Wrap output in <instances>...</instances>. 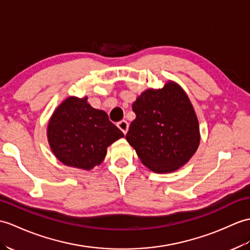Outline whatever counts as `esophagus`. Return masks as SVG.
<instances>
[{
    "mask_svg": "<svg viewBox=\"0 0 250 250\" xmlns=\"http://www.w3.org/2000/svg\"><path fill=\"white\" fill-rule=\"evenodd\" d=\"M117 126L119 127V129L123 131L124 134L125 135L126 132H127V129H129V124H127L126 120H121L119 121V123L117 124Z\"/></svg>",
    "mask_w": 250,
    "mask_h": 250,
    "instance_id": "34e87169",
    "label": "esophagus"
}]
</instances>
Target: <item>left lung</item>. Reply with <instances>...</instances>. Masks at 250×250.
Masks as SVG:
<instances>
[{
	"instance_id": "8db88e82",
	"label": "left lung",
	"mask_w": 250,
	"mask_h": 250,
	"mask_svg": "<svg viewBox=\"0 0 250 250\" xmlns=\"http://www.w3.org/2000/svg\"><path fill=\"white\" fill-rule=\"evenodd\" d=\"M132 109L136 118L125 139L150 170L173 172L195 154L200 144L198 118L178 83L169 80L160 89L143 91Z\"/></svg>"
}]
</instances>
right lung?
I'll return each instance as SVG.
<instances>
[{"instance_id": "obj_1", "label": "right lung", "mask_w": 250, "mask_h": 250, "mask_svg": "<svg viewBox=\"0 0 250 250\" xmlns=\"http://www.w3.org/2000/svg\"><path fill=\"white\" fill-rule=\"evenodd\" d=\"M87 97L66 98L49 119L46 136L52 152L62 164L90 170L105 159L107 147L124 133Z\"/></svg>"}]
</instances>
